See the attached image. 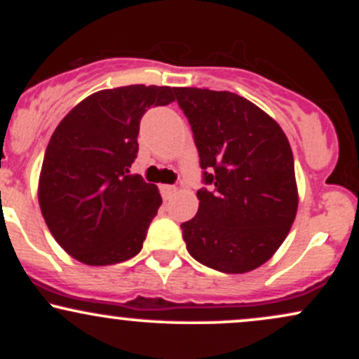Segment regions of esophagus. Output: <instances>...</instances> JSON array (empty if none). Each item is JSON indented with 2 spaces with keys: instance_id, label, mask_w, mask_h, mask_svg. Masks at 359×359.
I'll list each match as a JSON object with an SVG mask.
<instances>
[{
  "instance_id": "34e87169",
  "label": "esophagus",
  "mask_w": 359,
  "mask_h": 359,
  "mask_svg": "<svg viewBox=\"0 0 359 359\" xmlns=\"http://www.w3.org/2000/svg\"><path fill=\"white\" fill-rule=\"evenodd\" d=\"M160 192H162V197L163 199H170L172 196H174V194L177 192V189L174 187V185H162V187H160Z\"/></svg>"
}]
</instances>
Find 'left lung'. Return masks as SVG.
<instances>
[{
	"mask_svg": "<svg viewBox=\"0 0 359 359\" xmlns=\"http://www.w3.org/2000/svg\"><path fill=\"white\" fill-rule=\"evenodd\" d=\"M191 123L204 182L184 222L187 251L222 273H246L273 257L299 205L294 155L283 130L257 104L229 93L174 88Z\"/></svg>",
	"mask_w": 359,
	"mask_h": 359,
	"instance_id": "obj_1",
	"label": "left lung"
}]
</instances>
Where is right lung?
<instances>
[{
	"instance_id": "add662e5",
	"label": "right lung",
	"mask_w": 359,
	"mask_h": 359,
	"mask_svg": "<svg viewBox=\"0 0 359 359\" xmlns=\"http://www.w3.org/2000/svg\"><path fill=\"white\" fill-rule=\"evenodd\" d=\"M172 101L168 86L102 89L74 106L53 131L39 179L40 211L62 250L84 265H114L142 250L162 196L130 167L140 119Z\"/></svg>"
}]
</instances>
